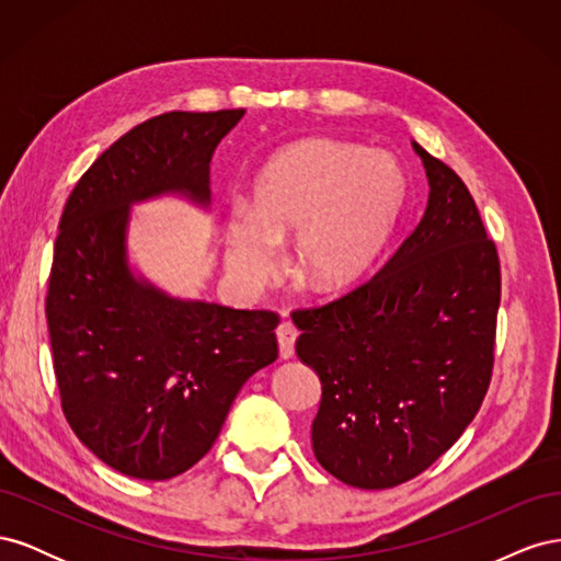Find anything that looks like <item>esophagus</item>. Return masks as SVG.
<instances>
[{"label": "esophagus", "mask_w": 561, "mask_h": 561, "mask_svg": "<svg viewBox=\"0 0 561 561\" xmlns=\"http://www.w3.org/2000/svg\"><path fill=\"white\" fill-rule=\"evenodd\" d=\"M276 336H278V351H280V358H283V360H290L293 355H295L297 328L293 325V322H280L278 330H276Z\"/></svg>", "instance_id": "1"}]
</instances>
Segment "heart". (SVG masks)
I'll return each mask as SVG.
<instances>
[{"instance_id":"b5f03b06","label":"heart","mask_w":561,"mask_h":561,"mask_svg":"<svg viewBox=\"0 0 561 561\" xmlns=\"http://www.w3.org/2000/svg\"><path fill=\"white\" fill-rule=\"evenodd\" d=\"M404 201L393 154L336 140H304L271 159L250 208L225 222V268L248 293L276 276L293 239L295 276L316 293H342L377 260Z\"/></svg>"}]
</instances>
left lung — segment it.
I'll return each mask as SVG.
<instances>
[{
  "label": "left lung",
  "instance_id": "8db88e82",
  "mask_svg": "<svg viewBox=\"0 0 561 561\" xmlns=\"http://www.w3.org/2000/svg\"><path fill=\"white\" fill-rule=\"evenodd\" d=\"M412 147L428 178L421 222L369 283L293 313L299 360L322 386L313 454L358 489L435 463L478 414L494 367L496 245L461 178Z\"/></svg>",
  "mask_w": 561,
  "mask_h": 561
}]
</instances>
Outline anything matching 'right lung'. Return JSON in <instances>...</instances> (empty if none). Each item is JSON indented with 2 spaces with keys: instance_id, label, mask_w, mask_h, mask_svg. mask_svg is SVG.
<instances>
[{
  "instance_id": "obj_1",
  "label": "right lung",
  "mask_w": 561,
  "mask_h": 561,
  "mask_svg": "<svg viewBox=\"0 0 561 561\" xmlns=\"http://www.w3.org/2000/svg\"><path fill=\"white\" fill-rule=\"evenodd\" d=\"M245 110L168 112L103 151L65 203L46 318L62 412L100 461L171 480L208 454L243 383L278 358L271 311L168 295L130 264L133 206H210V161Z\"/></svg>"
}]
</instances>
